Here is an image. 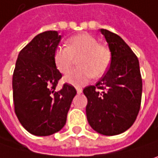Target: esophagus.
I'll list each match as a JSON object with an SVG mask.
<instances>
[{"label": "esophagus", "instance_id": "1", "mask_svg": "<svg viewBox=\"0 0 158 158\" xmlns=\"http://www.w3.org/2000/svg\"><path fill=\"white\" fill-rule=\"evenodd\" d=\"M76 89H77V93L78 94L82 93V89L81 88H76Z\"/></svg>", "mask_w": 158, "mask_h": 158}]
</instances>
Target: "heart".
I'll list each match as a JSON object with an SVG mask.
<instances>
[{
	"mask_svg": "<svg viewBox=\"0 0 158 158\" xmlns=\"http://www.w3.org/2000/svg\"><path fill=\"white\" fill-rule=\"evenodd\" d=\"M77 60L79 68L65 76L64 81L80 86L91 77L98 79L107 72L111 62V52L92 35L80 33L70 37L66 47H58L54 51V63L62 74L68 73Z\"/></svg>",
	"mask_w": 158,
	"mask_h": 158,
	"instance_id": "1",
	"label": "heart"
}]
</instances>
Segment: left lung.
<instances>
[{"mask_svg":"<svg viewBox=\"0 0 158 158\" xmlns=\"http://www.w3.org/2000/svg\"><path fill=\"white\" fill-rule=\"evenodd\" d=\"M111 52L107 73L96 86H88L86 114L89 124L99 134L115 136L127 130L141 105L142 79L138 59L122 38L101 29Z\"/></svg>","mask_w":158,"mask_h":158,"instance_id":"left-lung-1","label":"left lung"}]
</instances>
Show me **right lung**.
Returning <instances> with one entry per match:
<instances>
[{
	"instance_id": "obj_1",
	"label": "right lung",
	"mask_w": 158,
	"mask_h": 158,
	"mask_svg": "<svg viewBox=\"0 0 158 158\" xmlns=\"http://www.w3.org/2000/svg\"><path fill=\"white\" fill-rule=\"evenodd\" d=\"M60 40L56 31L38 34L20 51L15 65L14 110L22 127L35 136H50L64 127L77 94L68 83L56 90L62 75L54 63V51Z\"/></svg>"
}]
</instances>
